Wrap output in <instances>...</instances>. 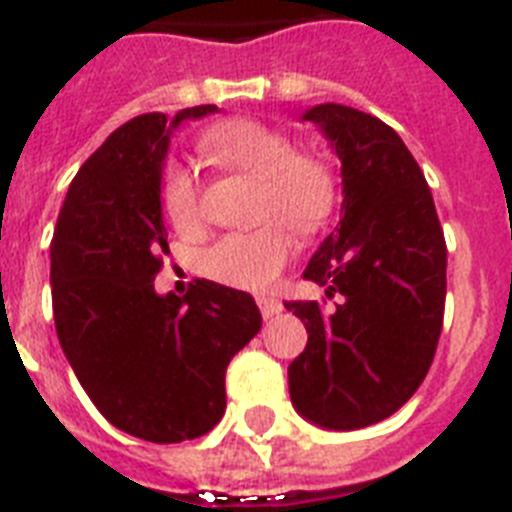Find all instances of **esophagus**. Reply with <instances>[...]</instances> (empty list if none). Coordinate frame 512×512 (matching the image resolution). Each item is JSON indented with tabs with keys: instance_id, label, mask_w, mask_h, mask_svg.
Instances as JSON below:
<instances>
[{
	"instance_id": "esophagus-1",
	"label": "esophagus",
	"mask_w": 512,
	"mask_h": 512,
	"mask_svg": "<svg viewBox=\"0 0 512 512\" xmlns=\"http://www.w3.org/2000/svg\"><path fill=\"white\" fill-rule=\"evenodd\" d=\"M256 305H259L261 315H264L266 320L274 318V315H279V312H282V302H279L277 297H271V295H259V297H256Z\"/></svg>"
}]
</instances>
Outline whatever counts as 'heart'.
Here are the masks:
<instances>
[{
	"mask_svg": "<svg viewBox=\"0 0 512 512\" xmlns=\"http://www.w3.org/2000/svg\"><path fill=\"white\" fill-rule=\"evenodd\" d=\"M200 151L225 169L259 179L253 230L225 233L205 253L207 277L235 289H266L295 253V234L318 233L338 200L336 174L323 156L295 151V143L259 120L235 117L212 125L200 138ZM161 207L179 233L202 225L200 187L192 171L171 164L161 182Z\"/></svg>",
	"mask_w": 512,
	"mask_h": 512,
	"instance_id": "1",
	"label": "heart"
}]
</instances>
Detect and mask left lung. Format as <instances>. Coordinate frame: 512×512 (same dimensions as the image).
Segmentation results:
<instances>
[{"instance_id": "8db88e82", "label": "left lung", "mask_w": 512, "mask_h": 512, "mask_svg": "<svg viewBox=\"0 0 512 512\" xmlns=\"http://www.w3.org/2000/svg\"><path fill=\"white\" fill-rule=\"evenodd\" d=\"M315 122L341 158V223L302 277L338 297L284 302L307 328L289 364V395L302 418L356 431L390 418L431 369L446 302V241L423 171L379 117L318 104Z\"/></svg>"}]
</instances>
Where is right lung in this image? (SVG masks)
<instances>
[{"instance_id": "1", "label": "right lung", "mask_w": 512, "mask_h": 512, "mask_svg": "<svg viewBox=\"0 0 512 512\" xmlns=\"http://www.w3.org/2000/svg\"><path fill=\"white\" fill-rule=\"evenodd\" d=\"M138 115L87 158L51 243L53 320L89 400L115 428L151 443L205 436L225 413V369L261 330L251 295L197 279L184 297L156 295L169 253L161 171L184 120Z\"/></svg>"}]
</instances>
